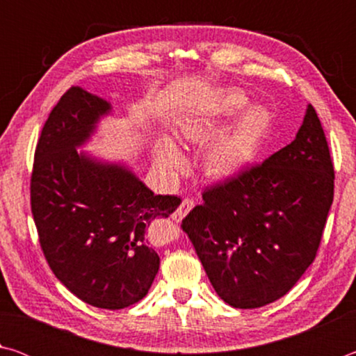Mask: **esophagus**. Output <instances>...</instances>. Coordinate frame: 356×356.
<instances>
[{
  "instance_id": "esophagus-1",
  "label": "esophagus",
  "mask_w": 356,
  "mask_h": 356,
  "mask_svg": "<svg viewBox=\"0 0 356 356\" xmlns=\"http://www.w3.org/2000/svg\"><path fill=\"white\" fill-rule=\"evenodd\" d=\"M193 207H195V201L190 200V197H185V200H182V202H180V206L177 207L176 212L172 213V220H176V221L184 220Z\"/></svg>"
}]
</instances>
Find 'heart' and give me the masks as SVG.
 I'll use <instances>...</instances> for the list:
<instances>
[{"label":"heart","mask_w":356,"mask_h":356,"mask_svg":"<svg viewBox=\"0 0 356 356\" xmlns=\"http://www.w3.org/2000/svg\"><path fill=\"white\" fill-rule=\"evenodd\" d=\"M245 92L232 89L221 95L213 106V124H225L237 118L216 140L206 154L207 172L213 177H227L245 170L256 159L259 150L272 131L273 118L265 106H250ZM201 124H190L184 130L186 138L206 135ZM156 161L168 170H177L184 165V156L171 140L163 138L156 146Z\"/></svg>","instance_id":"heart-1"}]
</instances>
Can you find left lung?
Returning <instances> with one entry per match:
<instances>
[{"mask_svg": "<svg viewBox=\"0 0 356 356\" xmlns=\"http://www.w3.org/2000/svg\"><path fill=\"white\" fill-rule=\"evenodd\" d=\"M333 196V160L309 105L291 144L204 190L182 229L218 297L254 309L284 297L314 262Z\"/></svg>", "mask_w": 356, "mask_h": 356, "instance_id": "obj_1", "label": "left lung"}]
</instances>
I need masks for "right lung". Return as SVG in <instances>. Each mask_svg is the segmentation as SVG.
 Wrapping results in <instances>:
<instances>
[{
	"label": "right lung",
	"instance_id": "add662e5",
	"mask_svg": "<svg viewBox=\"0 0 356 356\" xmlns=\"http://www.w3.org/2000/svg\"><path fill=\"white\" fill-rule=\"evenodd\" d=\"M110 110L78 86L59 99L35 147L31 212L56 278L84 303L116 311L149 292L160 257L147 229L168 218L180 197L154 195L125 166L76 152Z\"/></svg>",
	"mask_w": 356,
	"mask_h": 356
}]
</instances>
